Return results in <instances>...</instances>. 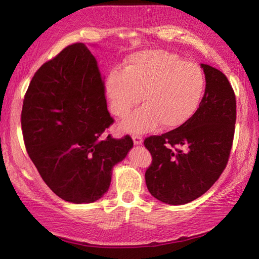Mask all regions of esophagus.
Masks as SVG:
<instances>
[{
	"label": "esophagus",
	"mask_w": 259,
	"mask_h": 259,
	"mask_svg": "<svg viewBox=\"0 0 259 259\" xmlns=\"http://www.w3.org/2000/svg\"><path fill=\"white\" fill-rule=\"evenodd\" d=\"M133 140H134L135 145H141L142 141H144V139H142L141 136H137V135L133 136Z\"/></svg>",
	"instance_id": "obj_1"
}]
</instances>
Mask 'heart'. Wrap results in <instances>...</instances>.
I'll return each mask as SVG.
<instances>
[{"instance_id": "heart-1", "label": "heart", "mask_w": 259, "mask_h": 259, "mask_svg": "<svg viewBox=\"0 0 259 259\" xmlns=\"http://www.w3.org/2000/svg\"><path fill=\"white\" fill-rule=\"evenodd\" d=\"M205 88L199 65L171 52L147 50L131 54L124 71H111L104 92L110 111L118 118H125L142 101L144 107L122 123L125 131L139 134L157 123L163 129L184 124L199 108Z\"/></svg>"}]
</instances>
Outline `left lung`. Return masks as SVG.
<instances>
[{
	"mask_svg": "<svg viewBox=\"0 0 259 259\" xmlns=\"http://www.w3.org/2000/svg\"><path fill=\"white\" fill-rule=\"evenodd\" d=\"M206 89L196 113L144 145L152 156L146 170L150 194L169 205H184L205 194L226 168L233 147L236 97L227 76L201 64Z\"/></svg>",
	"mask_w": 259,
	"mask_h": 259,
	"instance_id": "1",
	"label": "left lung"
}]
</instances>
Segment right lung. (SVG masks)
<instances>
[{
	"label": "right lung",
	"instance_id": "obj_1",
	"mask_svg": "<svg viewBox=\"0 0 259 259\" xmlns=\"http://www.w3.org/2000/svg\"><path fill=\"white\" fill-rule=\"evenodd\" d=\"M96 58L73 43L33 75L21 113L32 162L54 194L73 203L101 198L112 168L133 148L130 136L103 135L113 123Z\"/></svg>",
	"mask_w": 259,
	"mask_h": 259
}]
</instances>
